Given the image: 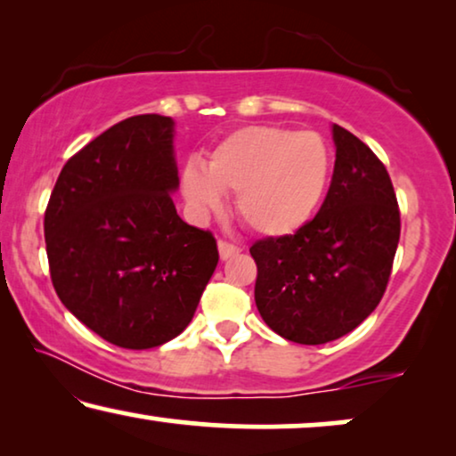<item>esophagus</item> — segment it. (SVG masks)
I'll return each instance as SVG.
<instances>
[{"label":"esophagus","mask_w":456,"mask_h":456,"mask_svg":"<svg viewBox=\"0 0 456 456\" xmlns=\"http://www.w3.org/2000/svg\"><path fill=\"white\" fill-rule=\"evenodd\" d=\"M217 248H220L222 259H230V257H234V255L240 253V247L234 245V242H228V240H217Z\"/></svg>","instance_id":"esophagus-1"}]
</instances>
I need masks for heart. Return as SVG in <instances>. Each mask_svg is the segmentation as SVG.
I'll return each instance as SVG.
<instances>
[{
	"label": "heart",
	"instance_id": "b5f03b06",
	"mask_svg": "<svg viewBox=\"0 0 456 456\" xmlns=\"http://www.w3.org/2000/svg\"><path fill=\"white\" fill-rule=\"evenodd\" d=\"M328 178L330 155L320 134L242 126L217 142L205 174L189 167L183 184L203 214L222 209V192H236V211L253 232L286 236L311 220Z\"/></svg>",
	"mask_w": 456,
	"mask_h": 456
}]
</instances>
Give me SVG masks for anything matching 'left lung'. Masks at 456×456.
Listing matches in <instances>:
<instances>
[{
  "label": "left lung",
  "mask_w": 456,
  "mask_h": 456,
  "mask_svg": "<svg viewBox=\"0 0 456 456\" xmlns=\"http://www.w3.org/2000/svg\"><path fill=\"white\" fill-rule=\"evenodd\" d=\"M332 133V183L314 220L248 248L257 264L261 317L298 345L340 338L378 307L401 239V211L386 166L346 128L334 124Z\"/></svg>",
  "instance_id": "obj_1"
}]
</instances>
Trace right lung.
Returning a JSON list of instances; mask_svg holds the SVG:
<instances>
[{
	"instance_id": "right-lung-1",
	"label": "right lung",
	"mask_w": 456,
	"mask_h": 456,
	"mask_svg": "<svg viewBox=\"0 0 456 456\" xmlns=\"http://www.w3.org/2000/svg\"><path fill=\"white\" fill-rule=\"evenodd\" d=\"M174 122L114 124L61 167L45 209L53 289L86 328L122 348H153L189 326L217 242L180 220Z\"/></svg>"
}]
</instances>
